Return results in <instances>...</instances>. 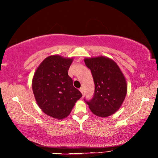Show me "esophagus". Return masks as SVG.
<instances>
[{"label": "esophagus", "mask_w": 158, "mask_h": 158, "mask_svg": "<svg viewBox=\"0 0 158 158\" xmlns=\"http://www.w3.org/2000/svg\"><path fill=\"white\" fill-rule=\"evenodd\" d=\"M79 91L81 92L82 94H83V88H79Z\"/></svg>", "instance_id": "esophagus-1"}]
</instances>
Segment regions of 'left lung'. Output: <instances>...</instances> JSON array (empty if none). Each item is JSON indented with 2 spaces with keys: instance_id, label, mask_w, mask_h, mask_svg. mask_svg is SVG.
Segmentation results:
<instances>
[{
  "instance_id": "8db88e82",
  "label": "left lung",
  "mask_w": 158,
  "mask_h": 158,
  "mask_svg": "<svg viewBox=\"0 0 158 158\" xmlns=\"http://www.w3.org/2000/svg\"><path fill=\"white\" fill-rule=\"evenodd\" d=\"M95 85L92 98L85 100L94 115L106 117L111 115L122 105L127 93L125 77L111 59L103 56L85 58Z\"/></svg>"
}]
</instances>
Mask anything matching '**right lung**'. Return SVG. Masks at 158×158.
<instances>
[{"mask_svg":"<svg viewBox=\"0 0 158 158\" xmlns=\"http://www.w3.org/2000/svg\"><path fill=\"white\" fill-rule=\"evenodd\" d=\"M73 58L50 56L41 63L32 79V90L39 106L47 115L61 119L71 112L82 96L68 75Z\"/></svg>","mask_w":158,"mask_h":158,"instance_id":"1","label":"right lung"}]
</instances>
